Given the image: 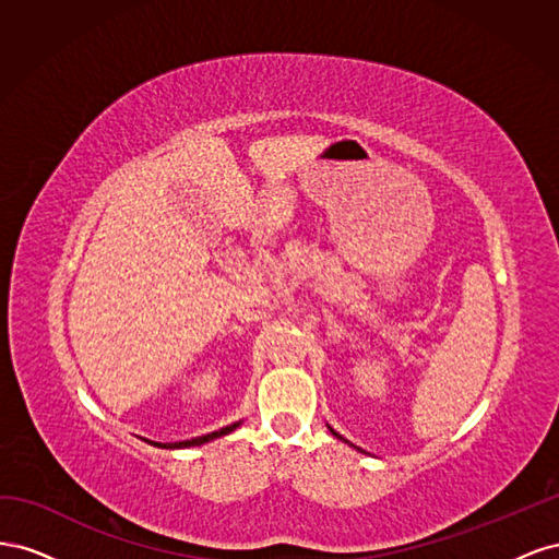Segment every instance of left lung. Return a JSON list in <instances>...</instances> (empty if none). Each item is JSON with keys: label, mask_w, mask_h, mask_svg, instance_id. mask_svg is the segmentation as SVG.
<instances>
[{"label": "left lung", "mask_w": 559, "mask_h": 559, "mask_svg": "<svg viewBox=\"0 0 559 559\" xmlns=\"http://www.w3.org/2000/svg\"><path fill=\"white\" fill-rule=\"evenodd\" d=\"M333 436H337V438H343V436H341V433H335V431H333Z\"/></svg>", "instance_id": "8db88e82"}]
</instances>
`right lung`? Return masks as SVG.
Returning <instances> with one entry per match:
<instances>
[{
	"instance_id": "right-lung-1",
	"label": "right lung",
	"mask_w": 559,
	"mask_h": 559,
	"mask_svg": "<svg viewBox=\"0 0 559 559\" xmlns=\"http://www.w3.org/2000/svg\"><path fill=\"white\" fill-rule=\"evenodd\" d=\"M240 427V421L238 425H230V427H224V429H218V431H212V433H207V436H200V438H191V441H181V443H151V445H158V448H170V450H175V448H191V445H202V443H207V441H214V438H218V436H226V433H230L233 429H238Z\"/></svg>"
}]
</instances>
